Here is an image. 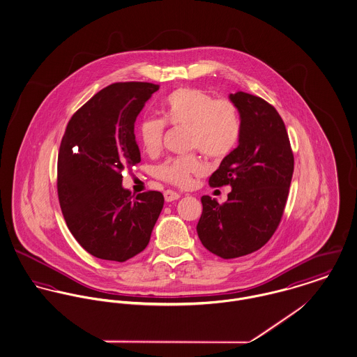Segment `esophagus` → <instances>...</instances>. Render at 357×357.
<instances>
[{
    "instance_id": "34e87169",
    "label": "esophagus",
    "mask_w": 357,
    "mask_h": 357,
    "mask_svg": "<svg viewBox=\"0 0 357 357\" xmlns=\"http://www.w3.org/2000/svg\"><path fill=\"white\" fill-rule=\"evenodd\" d=\"M164 197L167 202H174V200L180 199V193L176 190H167L164 192Z\"/></svg>"
}]
</instances>
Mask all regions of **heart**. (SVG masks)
<instances>
[{
  "instance_id": "b5f03b06",
  "label": "heart",
  "mask_w": 357,
  "mask_h": 357,
  "mask_svg": "<svg viewBox=\"0 0 357 357\" xmlns=\"http://www.w3.org/2000/svg\"><path fill=\"white\" fill-rule=\"evenodd\" d=\"M164 120H143L139 138L146 153L158 154L165 132V123L187 127V147L199 149L213 160L227 157L237 146L241 119L237 107L226 98L196 88H180L167 95L161 105ZM204 172V164L195 153L173 157L158 167V176L177 187H188L193 176Z\"/></svg>"
}]
</instances>
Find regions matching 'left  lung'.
<instances>
[{"mask_svg":"<svg viewBox=\"0 0 357 357\" xmlns=\"http://www.w3.org/2000/svg\"><path fill=\"white\" fill-rule=\"evenodd\" d=\"M241 119L238 146L210 177L211 187L230 185L227 202L202 197L196 226L203 246L222 259L246 256L262 248L284 213L294 173V154L284 121L261 97L229 96Z\"/></svg>","mask_w":357,"mask_h":357,"instance_id":"1","label":"left lung"}]
</instances>
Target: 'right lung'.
Instances as JSON below:
<instances>
[{
  "label": "right lung",
  "instance_id": "add662e5",
  "mask_svg": "<svg viewBox=\"0 0 357 357\" xmlns=\"http://www.w3.org/2000/svg\"><path fill=\"white\" fill-rule=\"evenodd\" d=\"M158 85L116 82L69 120L58 154V197L66 225L92 256L127 261L147 246L164 195H131L121 172L141 162L134 124Z\"/></svg>",
  "mask_w": 357,
  "mask_h": 357
}]
</instances>
